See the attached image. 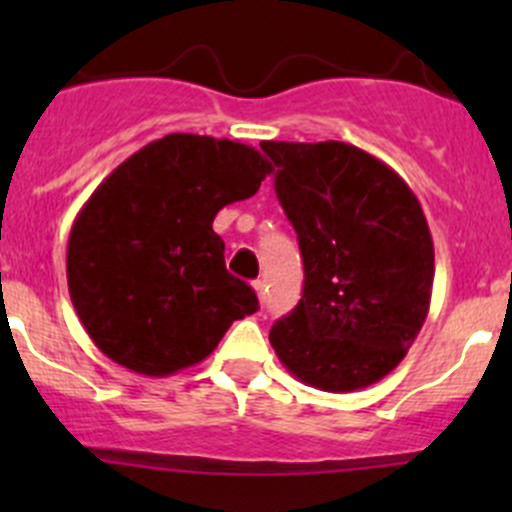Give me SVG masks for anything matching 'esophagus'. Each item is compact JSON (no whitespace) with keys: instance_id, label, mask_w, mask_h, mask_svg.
<instances>
[{"instance_id":"34e87169","label":"esophagus","mask_w":512,"mask_h":512,"mask_svg":"<svg viewBox=\"0 0 512 512\" xmlns=\"http://www.w3.org/2000/svg\"><path fill=\"white\" fill-rule=\"evenodd\" d=\"M252 289H255V294H257V299H260V304H265V282L255 280V282H252Z\"/></svg>"}]
</instances>
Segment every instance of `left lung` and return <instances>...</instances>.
Returning a JSON list of instances; mask_svg holds the SVG:
<instances>
[{"instance_id": "1", "label": "left lung", "mask_w": 512, "mask_h": 512, "mask_svg": "<svg viewBox=\"0 0 512 512\" xmlns=\"http://www.w3.org/2000/svg\"><path fill=\"white\" fill-rule=\"evenodd\" d=\"M304 289L270 344L292 376L347 394L384 379L428 317L433 240L414 190L352 143L262 141Z\"/></svg>"}]
</instances>
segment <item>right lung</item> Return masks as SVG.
<instances>
[{"label": "right lung", "mask_w": 512, "mask_h": 512, "mask_svg": "<svg viewBox=\"0 0 512 512\" xmlns=\"http://www.w3.org/2000/svg\"><path fill=\"white\" fill-rule=\"evenodd\" d=\"M270 173L252 146L195 133L158 138L108 173L66 247L71 302L108 359L170 376L200 364L235 319L257 312L252 287L225 270L213 220Z\"/></svg>", "instance_id": "obj_1"}]
</instances>
